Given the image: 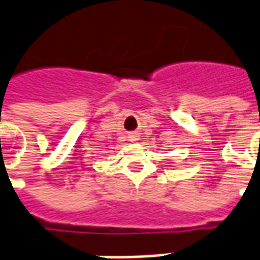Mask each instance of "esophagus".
Segmentation results:
<instances>
[{
	"label": "esophagus",
	"instance_id": "obj_1",
	"mask_svg": "<svg viewBox=\"0 0 260 260\" xmlns=\"http://www.w3.org/2000/svg\"><path fill=\"white\" fill-rule=\"evenodd\" d=\"M129 138H131V140H138V136L136 135H131Z\"/></svg>",
	"mask_w": 260,
	"mask_h": 260
}]
</instances>
